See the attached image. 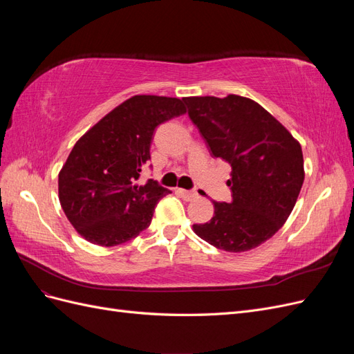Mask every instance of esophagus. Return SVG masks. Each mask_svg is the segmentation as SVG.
<instances>
[{"label": "esophagus", "instance_id": "1", "mask_svg": "<svg viewBox=\"0 0 354 354\" xmlns=\"http://www.w3.org/2000/svg\"><path fill=\"white\" fill-rule=\"evenodd\" d=\"M178 192H180V195L183 196L185 199H187V201H192V199H195V198L198 196V192H196V190H185V189H180Z\"/></svg>", "mask_w": 354, "mask_h": 354}]
</instances>
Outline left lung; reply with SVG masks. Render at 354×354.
<instances>
[{"mask_svg": "<svg viewBox=\"0 0 354 354\" xmlns=\"http://www.w3.org/2000/svg\"><path fill=\"white\" fill-rule=\"evenodd\" d=\"M189 118L211 153L227 160L232 202L214 201V216L194 224L201 239L229 252H243L270 239L294 209L304 181L301 146L257 102L185 97Z\"/></svg>", "mask_w": 354, "mask_h": 354, "instance_id": "8db88e82", "label": "left lung"}]
</instances>
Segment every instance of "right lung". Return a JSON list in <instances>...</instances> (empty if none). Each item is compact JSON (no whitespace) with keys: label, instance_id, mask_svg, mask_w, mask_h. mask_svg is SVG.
I'll return each instance as SVG.
<instances>
[{"label":"right lung","instance_id":"right-lung-1","mask_svg":"<svg viewBox=\"0 0 354 354\" xmlns=\"http://www.w3.org/2000/svg\"><path fill=\"white\" fill-rule=\"evenodd\" d=\"M183 113L177 97L133 95L75 143L59 173V201L85 241L116 246L151 224L169 190L153 180L143 186L136 181L151 159L155 128Z\"/></svg>","mask_w":354,"mask_h":354}]
</instances>
